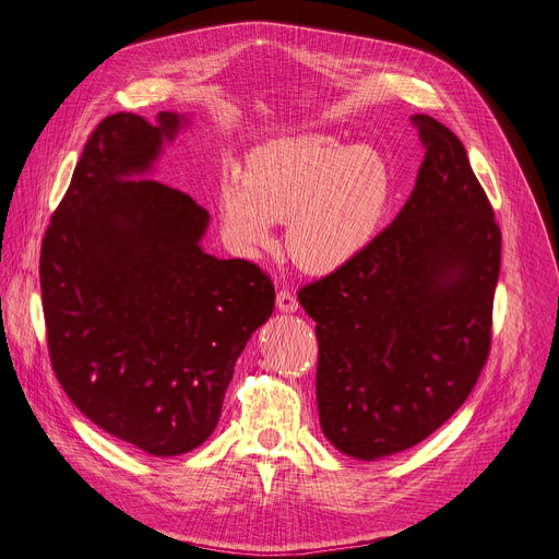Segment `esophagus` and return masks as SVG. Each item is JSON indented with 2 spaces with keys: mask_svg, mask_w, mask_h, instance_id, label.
I'll return each mask as SVG.
<instances>
[{
  "mask_svg": "<svg viewBox=\"0 0 559 559\" xmlns=\"http://www.w3.org/2000/svg\"><path fill=\"white\" fill-rule=\"evenodd\" d=\"M276 308H278L281 312L289 314V312H297V310H299V301H297L295 295H292L289 289H281L278 295H276Z\"/></svg>",
  "mask_w": 559,
  "mask_h": 559,
  "instance_id": "34e87169",
  "label": "esophagus"
}]
</instances>
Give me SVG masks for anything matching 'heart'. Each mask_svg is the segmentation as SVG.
<instances>
[{
	"instance_id": "heart-1",
	"label": "heart",
	"mask_w": 559,
	"mask_h": 559,
	"mask_svg": "<svg viewBox=\"0 0 559 559\" xmlns=\"http://www.w3.org/2000/svg\"><path fill=\"white\" fill-rule=\"evenodd\" d=\"M388 199V167L376 152L304 133L255 146L240 183L222 188L219 217L242 255L267 249L272 224H287L289 258L304 272L333 274L369 247Z\"/></svg>"
}]
</instances>
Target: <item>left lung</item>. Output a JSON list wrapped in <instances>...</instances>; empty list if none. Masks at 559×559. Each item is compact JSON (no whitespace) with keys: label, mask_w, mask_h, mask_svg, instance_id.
<instances>
[{"label":"left lung","mask_w":559,"mask_h":559,"mask_svg":"<svg viewBox=\"0 0 559 559\" xmlns=\"http://www.w3.org/2000/svg\"><path fill=\"white\" fill-rule=\"evenodd\" d=\"M413 122L426 154L396 219L299 292L317 321L321 430L362 462L442 426L472 394L491 340L501 230L457 135L430 115Z\"/></svg>","instance_id":"8db88e82"}]
</instances>
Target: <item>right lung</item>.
<instances>
[{
	"mask_svg": "<svg viewBox=\"0 0 559 559\" xmlns=\"http://www.w3.org/2000/svg\"><path fill=\"white\" fill-rule=\"evenodd\" d=\"M190 117L117 112L93 131L45 233L43 310L58 383L135 449L171 457L209 439L274 285L201 240L211 215L152 179Z\"/></svg>",
	"mask_w": 559,
	"mask_h": 559,
	"instance_id": "1",
	"label": "right lung"
}]
</instances>
